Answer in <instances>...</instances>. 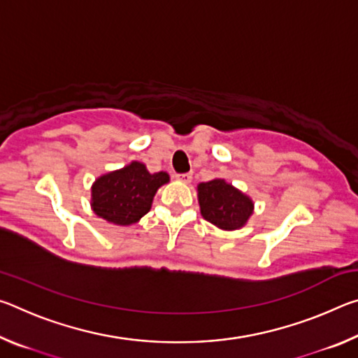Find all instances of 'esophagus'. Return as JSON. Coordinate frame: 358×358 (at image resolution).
<instances>
[{
	"mask_svg": "<svg viewBox=\"0 0 358 358\" xmlns=\"http://www.w3.org/2000/svg\"><path fill=\"white\" fill-rule=\"evenodd\" d=\"M177 178L180 181H183V183H189V181L192 180V173L191 172H186V173H178Z\"/></svg>",
	"mask_w": 358,
	"mask_h": 358,
	"instance_id": "1",
	"label": "esophagus"
}]
</instances>
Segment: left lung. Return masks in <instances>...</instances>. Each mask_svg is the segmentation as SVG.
<instances>
[{"instance_id": "1", "label": "left lung", "mask_w": 358, "mask_h": 358, "mask_svg": "<svg viewBox=\"0 0 358 358\" xmlns=\"http://www.w3.org/2000/svg\"><path fill=\"white\" fill-rule=\"evenodd\" d=\"M197 197L202 216L222 230L241 229L254 210L251 199L222 178L199 185Z\"/></svg>"}]
</instances>
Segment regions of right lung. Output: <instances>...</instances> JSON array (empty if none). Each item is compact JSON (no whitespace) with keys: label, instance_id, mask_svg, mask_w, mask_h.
Returning a JSON list of instances; mask_svg holds the SVG:
<instances>
[{"label":"right lung","instance_id":"right-lung-1","mask_svg":"<svg viewBox=\"0 0 358 358\" xmlns=\"http://www.w3.org/2000/svg\"><path fill=\"white\" fill-rule=\"evenodd\" d=\"M166 183L169 173H150L142 162L132 161L94 181L92 208L102 220L117 226H131L148 213L156 191Z\"/></svg>","mask_w":358,"mask_h":358}]
</instances>
